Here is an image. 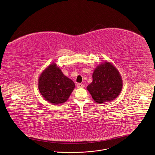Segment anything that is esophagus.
<instances>
[{"label":"esophagus","mask_w":155,"mask_h":155,"mask_svg":"<svg viewBox=\"0 0 155 155\" xmlns=\"http://www.w3.org/2000/svg\"><path fill=\"white\" fill-rule=\"evenodd\" d=\"M77 87L78 88H82L84 87V85L82 84H80V83H78L77 84Z\"/></svg>","instance_id":"esophagus-1"}]
</instances>
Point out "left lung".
Returning a JSON list of instances; mask_svg holds the SVG:
<instances>
[{
	"mask_svg": "<svg viewBox=\"0 0 155 155\" xmlns=\"http://www.w3.org/2000/svg\"><path fill=\"white\" fill-rule=\"evenodd\" d=\"M123 82L118 70L113 64L104 62L92 74V82L87 89L98 104L114 100L120 94Z\"/></svg>",
	"mask_w": 155,
	"mask_h": 155,
	"instance_id": "left-lung-1",
	"label": "left lung"
}]
</instances>
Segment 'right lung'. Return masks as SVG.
<instances>
[{"mask_svg": "<svg viewBox=\"0 0 155 155\" xmlns=\"http://www.w3.org/2000/svg\"><path fill=\"white\" fill-rule=\"evenodd\" d=\"M38 87L41 95L47 101L58 105L68 100L75 88V84L64 75L57 64L53 63L40 74Z\"/></svg>", "mask_w": 155, "mask_h": 155, "instance_id": "right-lung-1", "label": "right lung"}]
</instances>
